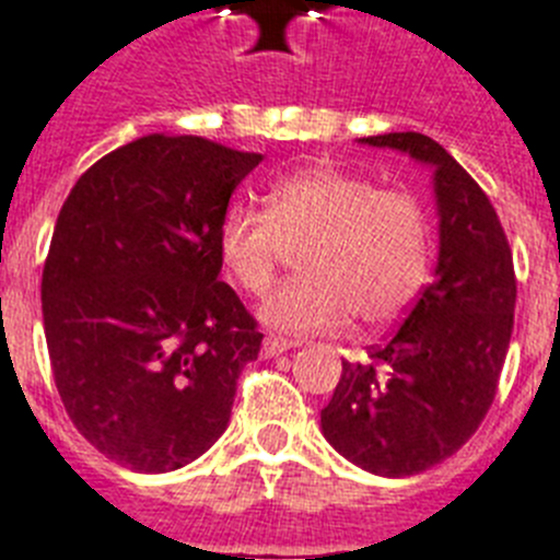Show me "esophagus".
<instances>
[{
	"mask_svg": "<svg viewBox=\"0 0 560 560\" xmlns=\"http://www.w3.org/2000/svg\"><path fill=\"white\" fill-rule=\"evenodd\" d=\"M299 347L295 340H287V338H279V335H267L265 340H261V352L267 354V358H276V354L287 352V349Z\"/></svg>",
	"mask_w": 560,
	"mask_h": 560,
	"instance_id": "1",
	"label": "esophagus"
}]
</instances>
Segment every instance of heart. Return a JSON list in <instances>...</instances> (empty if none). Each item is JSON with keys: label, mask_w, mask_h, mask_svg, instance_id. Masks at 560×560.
<instances>
[{"label": "heart", "mask_w": 560, "mask_h": 560, "mask_svg": "<svg viewBox=\"0 0 560 560\" xmlns=\"http://www.w3.org/2000/svg\"><path fill=\"white\" fill-rule=\"evenodd\" d=\"M304 276L259 307L281 332H324L349 318L381 329L400 318L425 284L431 265V220L406 191L338 168H304L281 177L265 211L233 208L220 228V259L245 293L273 284L287 247Z\"/></svg>", "instance_id": "obj_1"}]
</instances>
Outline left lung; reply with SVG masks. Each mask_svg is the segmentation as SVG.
I'll list each match as a JSON object with an SVG mask.
<instances>
[{"mask_svg": "<svg viewBox=\"0 0 560 560\" xmlns=\"http://www.w3.org/2000/svg\"><path fill=\"white\" fill-rule=\"evenodd\" d=\"M358 143L434 172L440 256L400 329L366 363L343 361L320 431L358 468L402 479L456 454L488 415L513 335V253L488 194L436 140L388 132Z\"/></svg>", "mask_w": 560, "mask_h": 560, "instance_id": "8db88e82", "label": "left lung"}]
</instances>
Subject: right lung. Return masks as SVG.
Listing matches in <instances>:
<instances>
[{
	"instance_id": "obj_1",
	"label": "right lung",
	"mask_w": 560,
	"mask_h": 560,
	"mask_svg": "<svg viewBox=\"0 0 560 560\" xmlns=\"http://www.w3.org/2000/svg\"><path fill=\"white\" fill-rule=\"evenodd\" d=\"M259 163L145 135L86 168L61 206L42 276L52 377L72 425L124 468H183L231 422L261 332L220 281V228Z\"/></svg>"
}]
</instances>
